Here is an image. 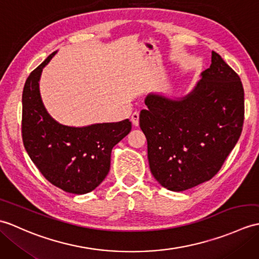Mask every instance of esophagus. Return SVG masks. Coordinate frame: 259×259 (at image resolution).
<instances>
[{
	"label": "esophagus",
	"instance_id": "1",
	"mask_svg": "<svg viewBox=\"0 0 259 259\" xmlns=\"http://www.w3.org/2000/svg\"><path fill=\"white\" fill-rule=\"evenodd\" d=\"M131 122H133L134 125H139V112H134L133 115H131Z\"/></svg>",
	"mask_w": 259,
	"mask_h": 259
}]
</instances>
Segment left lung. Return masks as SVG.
<instances>
[{
	"label": "left lung",
	"instance_id": "obj_1",
	"mask_svg": "<svg viewBox=\"0 0 259 259\" xmlns=\"http://www.w3.org/2000/svg\"><path fill=\"white\" fill-rule=\"evenodd\" d=\"M188 95L149 93L139 123L153 177L164 188L184 191L210 180L240 137L244 88L216 52Z\"/></svg>",
	"mask_w": 259,
	"mask_h": 259
}]
</instances>
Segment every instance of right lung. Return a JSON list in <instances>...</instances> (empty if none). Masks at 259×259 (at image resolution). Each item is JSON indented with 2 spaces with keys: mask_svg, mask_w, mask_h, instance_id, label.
<instances>
[{
  "mask_svg": "<svg viewBox=\"0 0 259 259\" xmlns=\"http://www.w3.org/2000/svg\"><path fill=\"white\" fill-rule=\"evenodd\" d=\"M51 53L26 79L22 95V138L27 155L54 186L83 195L100 185L110 170L112 148L131 131V122L64 125L47 111L40 95L43 68Z\"/></svg>",
  "mask_w": 259,
  "mask_h": 259,
  "instance_id": "right-lung-1",
  "label": "right lung"
}]
</instances>
